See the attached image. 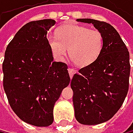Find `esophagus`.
I'll list each match as a JSON object with an SVG mask.
<instances>
[{
    "mask_svg": "<svg viewBox=\"0 0 133 133\" xmlns=\"http://www.w3.org/2000/svg\"><path fill=\"white\" fill-rule=\"evenodd\" d=\"M68 72H69V75H70V77L72 78V77H73V75L75 74L76 71L74 69H72V68H68Z\"/></svg>",
    "mask_w": 133,
    "mask_h": 133,
    "instance_id": "esophagus-1",
    "label": "esophagus"
}]
</instances>
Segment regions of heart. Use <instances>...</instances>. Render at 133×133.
<instances>
[{
	"label": "heart",
	"mask_w": 133,
	"mask_h": 133,
	"mask_svg": "<svg viewBox=\"0 0 133 133\" xmlns=\"http://www.w3.org/2000/svg\"><path fill=\"white\" fill-rule=\"evenodd\" d=\"M47 41L56 59H63L68 49L72 62L82 67L92 64L100 56L104 45L101 31L77 24L61 26L56 30V36H49Z\"/></svg>",
	"instance_id": "obj_1"
}]
</instances>
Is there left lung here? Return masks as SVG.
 Masks as SVG:
<instances>
[{
    "instance_id": "8db88e82",
    "label": "left lung",
    "mask_w": 133,
    "mask_h": 133,
    "mask_svg": "<svg viewBox=\"0 0 133 133\" xmlns=\"http://www.w3.org/2000/svg\"><path fill=\"white\" fill-rule=\"evenodd\" d=\"M91 23L104 39L100 56L74 74L75 117L84 125H97L108 121L120 109L129 87V51L120 35L110 24L93 19H77Z\"/></svg>"
}]
</instances>
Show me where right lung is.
Masks as SVG:
<instances>
[{"instance_id":"1","label":"right lung","mask_w":133,"mask_h":133,"mask_svg":"<svg viewBox=\"0 0 133 133\" xmlns=\"http://www.w3.org/2000/svg\"><path fill=\"white\" fill-rule=\"evenodd\" d=\"M51 19L26 23L17 31L5 52L3 87L9 104L26 123L47 127L53 107L70 82L67 65L53 62L46 37Z\"/></svg>"}]
</instances>
